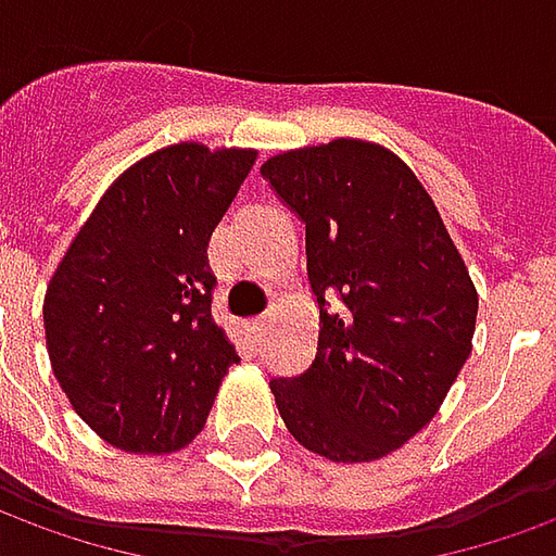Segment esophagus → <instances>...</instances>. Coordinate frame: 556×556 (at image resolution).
Listing matches in <instances>:
<instances>
[{
  "instance_id": "esophagus-1",
  "label": "esophagus",
  "mask_w": 556,
  "mask_h": 556,
  "mask_svg": "<svg viewBox=\"0 0 556 556\" xmlns=\"http://www.w3.org/2000/svg\"><path fill=\"white\" fill-rule=\"evenodd\" d=\"M266 327H269V317H266V315H263V317H256L254 324H251V329H254L256 336H260V332H263V329H266Z\"/></svg>"
}]
</instances>
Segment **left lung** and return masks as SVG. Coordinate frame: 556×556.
Wrapping results in <instances>:
<instances>
[{"label":"left lung","mask_w":556,"mask_h":556,"mask_svg":"<svg viewBox=\"0 0 556 556\" xmlns=\"http://www.w3.org/2000/svg\"><path fill=\"white\" fill-rule=\"evenodd\" d=\"M260 175L305 224L317 354L269 388L293 439L369 463L430 424L472 351L478 293L430 193L388 148L336 139Z\"/></svg>","instance_id":"left-lung-1"}]
</instances>
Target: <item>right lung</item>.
<instances>
[{
	"label": "right lung",
	"mask_w": 556,
	"mask_h": 556,
	"mask_svg": "<svg viewBox=\"0 0 556 556\" xmlns=\"http://www.w3.org/2000/svg\"><path fill=\"white\" fill-rule=\"evenodd\" d=\"M256 151L181 141L129 166L68 244L45 296L60 388L109 445L197 439L239 359L212 317L208 239Z\"/></svg>",
	"instance_id": "1"
}]
</instances>
